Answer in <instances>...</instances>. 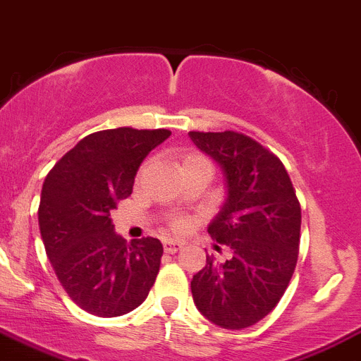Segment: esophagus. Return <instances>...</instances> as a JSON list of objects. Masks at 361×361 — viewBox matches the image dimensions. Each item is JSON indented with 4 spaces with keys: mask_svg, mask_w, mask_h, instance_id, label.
I'll return each mask as SVG.
<instances>
[{
    "mask_svg": "<svg viewBox=\"0 0 361 361\" xmlns=\"http://www.w3.org/2000/svg\"><path fill=\"white\" fill-rule=\"evenodd\" d=\"M184 247V243L179 240H165L163 241V248H165L166 254H176V252H179L180 248Z\"/></svg>",
    "mask_w": 361,
    "mask_h": 361,
    "instance_id": "esophagus-1",
    "label": "esophagus"
}]
</instances>
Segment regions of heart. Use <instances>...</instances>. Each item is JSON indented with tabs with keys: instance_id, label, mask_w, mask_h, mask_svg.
Masks as SVG:
<instances>
[{
	"instance_id": "obj_1",
	"label": "heart",
	"mask_w": 361,
	"mask_h": 361,
	"mask_svg": "<svg viewBox=\"0 0 361 361\" xmlns=\"http://www.w3.org/2000/svg\"><path fill=\"white\" fill-rule=\"evenodd\" d=\"M200 161H205V159L202 158V156H198V154H185L184 158H182V161H180V169L182 166H185V165H191V163H200ZM182 226H184V222L182 221H176L173 222V228H182Z\"/></svg>"
}]
</instances>
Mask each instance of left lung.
<instances>
[{
    "mask_svg": "<svg viewBox=\"0 0 361 361\" xmlns=\"http://www.w3.org/2000/svg\"><path fill=\"white\" fill-rule=\"evenodd\" d=\"M200 151L222 170L226 200L208 235L231 257L207 264L192 276L195 306L208 322L241 330L273 311L297 264L300 207L283 163L243 133L189 132Z\"/></svg>",
    "mask_w": 361,
    "mask_h": 361,
    "instance_id": "1",
    "label": "left lung"
}]
</instances>
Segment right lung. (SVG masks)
I'll return each mask as SVG.
<instances>
[{"label":"right lung","mask_w":361,"mask_h":361,"mask_svg":"<svg viewBox=\"0 0 361 361\" xmlns=\"http://www.w3.org/2000/svg\"><path fill=\"white\" fill-rule=\"evenodd\" d=\"M170 130L113 128L81 139L43 182L38 222L48 261L81 310L121 317L146 300L163 255L161 241L130 243L111 210L132 195L137 170Z\"/></svg>","instance_id":"1"}]
</instances>
